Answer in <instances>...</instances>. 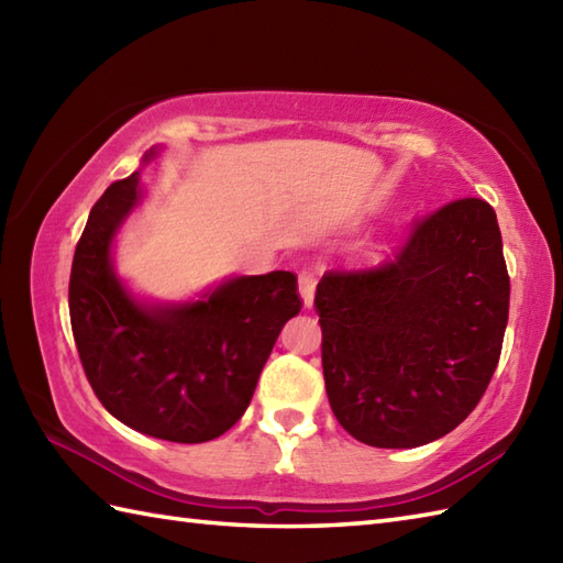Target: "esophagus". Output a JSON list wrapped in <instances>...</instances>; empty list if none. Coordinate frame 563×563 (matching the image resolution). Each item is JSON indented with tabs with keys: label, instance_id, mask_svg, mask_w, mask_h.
I'll list each match as a JSON object with an SVG mask.
<instances>
[{
	"label": "esophagus",
	"instance_id": "esophagus-1",
	"mask_svg": "<svg viewBox=\"0 0 563 563\" xmlns=\"http://www.w3.org/2000/svg\"><path fill=\"white\" fill-rule=\"evenodd\" d=\"M297 283H300V295L305 300V307H312L314 290H317V275L312 271H302L300 278H297Z\"/></svg>",
	"mask_w": 563,
	"mask_h": 563
}]
</instances>
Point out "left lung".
<instances>
[{"label":"left lung","instance_id":"1","mask_svg":"<svg viewBox=\"0 0 563 563\" xmlns=\"http://www.w3.org/2000/svg\"><path fill=\"white\" fill-rule=\"evenodd\" d=\"M510 278L494 208L460 198L413 220L373 268H333L317 285L331 411L373 448L448 435L492 382Z\"/></svg>","mask_w":563,"mask_h":563}]
</instances>
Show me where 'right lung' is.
Wrapping results in <instances>:
<instances>
[{
    "mask_svg": "<svg viewBox=\"0 0 563 563\" xmlns=\"http://www.w3.org/2000/svg\"><path fill=\"white\" fill-rule=\"evenodd\" d=\"M137 186L140 172L113 181L89 212L69 275L71 333L84 375L118 421L206 442L242 418L283 324L300 314L297 275H242L186 305L135 302L115 278L111 242Z\"/></svg>",
    "mask_w": 563,
    "mask_h": 563,
    "instance_id": "right-lung-1",
    "label": "right lung"
}]
</instances>
